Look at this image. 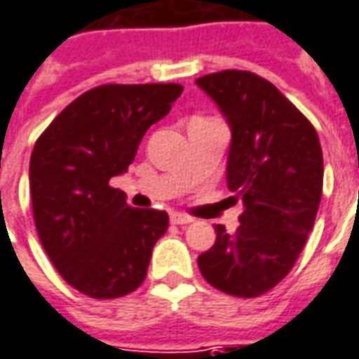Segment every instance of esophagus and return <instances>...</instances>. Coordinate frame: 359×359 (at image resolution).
<instances>
[{"label": "esophagus", "mask_w": 359, "mask_h": 359, "mask_svg": "<svg viewBox=\"0 0 359 359\" xmlns=\"http://www.w3.org/2000/svg\"><path fill=\"white\" fill-rule=\"evenodd\" d=\"M190 222H192V217H190V215L179 214V212H172L171 214V223H175V225H187V223Z\"/></svg>", "instance_id": "1"}]
</instances>
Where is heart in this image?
<instances>
[{
	"instance_id": "1",
	"label": "heart",
	"mask_w": 359,
	"mask_h": 359,
	"mask_svg": "<svg viewBox=\"0 0 359 359\" xmlns=\"http://www.w3.org/2000/svg\"><path fill=\"white\" fill-rule=\"evenodd\" d=\"M190 122H205V118H194V120H190Z\"/></svg>"
}]
</instances>
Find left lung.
I'll return each mask as SVG.
<instances>
[{"label":"left lung","instance_id":"left-lung-1","mask_svg":"<svg viewBox=\"0 0 359 359\" xmlns=\"http://www.w3.org/2000/svg\"><path fill=\"white\" fill-rule=\"evenodd\" d=\"M196 85L231 128L227 187L243 204L233 233L215 225V243L198 257L204 280L235 297H257L295 264L323 196V149L309 120L264 77L225 69Z\"/></svg>","mask_w":359,"mask_h":359}]
</instances>
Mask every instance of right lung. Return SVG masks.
Wrapping results in <instances>:
<instances>
[{"label": "right lung", "instance_id": "1", "mask_svg": "<svg viewBox=\"0 0 359 359\" xmlns=\"http://www.w3.org/2000/svg\"><path fill=\"white\" fill-rule=\"evenodd\" d=\"M180 93L179 83L95 87L34 144L29 180L40 243L67 284L93 299L137 290L169 227L167 212L128 205L110 179L128 171L145 132Z\"/></svg>", "mask_w": 359, "mask_h": 359}]
</instances>
